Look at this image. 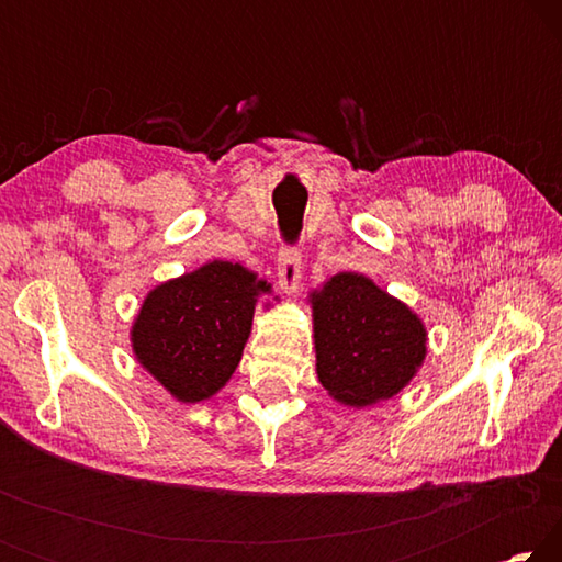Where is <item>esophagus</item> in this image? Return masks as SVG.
Returning <instances> with one entry per match:
<instances>
[{"label": "esophagus", "mask_w": 562, "mask_h": 562, "mask_svg": "<svg viewBox=\"0 0 562 562\" xmlns=\"http://www.w3.org/2000/svg\"><path fill=\"white\" fill-rule=\"evenodd\" d=\"M302 274V258L297 247H282L278 255V278H280V288L284 292H294L297 290Z\"/></svg>", "instance_id": "1"}]
</instances>
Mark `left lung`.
Listing matches in <instances>:
<instances>
[{
  "label": "left lung",
  "instance_id": "obj_1",
  "mask_svg": "<svg viewBox=\"0 0 562 562\" xmlns=\"http://www.w3.org/2000/svg\"><path fill=\"white\" fill-rule=\"evenodd\" d=\"M317 376L331 398L372 406L412 382L426 359L422 317L374 280L339 272L310 292Z\"/></svg>",
  "mask_w": 562,
  "mask_h": 562
}]
</instances>
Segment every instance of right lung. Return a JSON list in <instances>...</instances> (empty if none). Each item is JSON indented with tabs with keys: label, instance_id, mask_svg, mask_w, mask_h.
<instances>
[{
	"label": "right lung",
	"instance_id": "add662e5",
	"mask_svg": "<svg viewBox=\"0 0 562 562\" xmlns=\"http://www.w3.org/2000/svg\"><path fill=\"white\" fill-rule=\"evenodd\" d=\"M270 290L268 280L227 260L160 282L133 319V355L178 402H205L240 364L255 304Z\"/></svg>",
	"mask_w": 562,
	"mask_h": 562
}]
</instances>
